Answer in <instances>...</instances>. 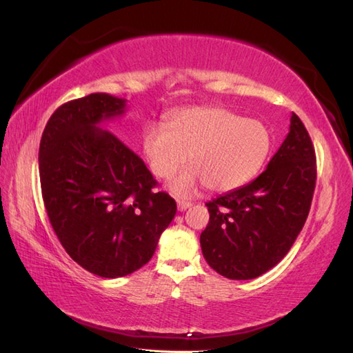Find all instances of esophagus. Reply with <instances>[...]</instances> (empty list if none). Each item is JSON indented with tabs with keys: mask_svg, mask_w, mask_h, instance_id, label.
Returning <instances> with one entry per match:
<instances>
[{
	"mask_svg": "<svg viewBox=\"0 0 353 353\" xmlns=\"http://www.w3.org/2000/svg\"><path fill=\"white\" fill-rule=\"evenodd\" d=\"M191 206V203L190 201H183V200H177V209L181 212H183V211H186V209H188Z\"/></svg>",
	"mask_w": 353,
	"mask_h": 353,
	"instance_id": "obj_1",
	"label": "esophagus"
}]
</instances>
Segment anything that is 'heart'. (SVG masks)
Instances as JSON below:
<instances>
[{"label": "heart", "instance_id": "heart-1", "mask_svg": "<svg viewBox=\"0 0 353 353\" xmlns=\"http://www.w3.org/2000/svg\"><path fill=\"white\" fill-rule=\"evenodd\" d=\"M272 147L267 127L220 106L181 110L167 125L148 124L142 132V150L153 174L171 179L183 165L171 190L181 196L200 185L226 192L245 185L264 165Z\"/></svg>", "mask_w": 353, "mask_h": 353}]
</instances>
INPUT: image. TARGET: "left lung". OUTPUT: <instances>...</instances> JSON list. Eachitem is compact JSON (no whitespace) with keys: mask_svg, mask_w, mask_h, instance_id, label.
I'll list each match as a JSON object with an SVG mask.
<instances>
[{"mask_svg":"<svg viewBox=\"0 0 353 353\" xmlns=\"http://www.w3.org/2000/svg\"><path fill=\"white\" fill-rule=\"evenodd\" d=\"M316 179L312 141L292 114L287 138L265 171L206 203L209 223L200 244L208 264L235 281L254 279L279 264L308 219Z\"/></svg>","mask_w":353,"mask_h":353,"instance_id":"8db88e82","label":"left lung"}]
</instances>
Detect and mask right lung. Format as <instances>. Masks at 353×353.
Masks as SVG:
<instances>
[{"mask_svg": "<svg viewBox=\"0 0 353 353\" xmlns=\"http://www.w3.org/2000/svg\"><path fill=\"white\" fill-rule=\"evenodd\" d=\"M125 100L91 94L54 110L39 145L45 209L66 253L101 277H123L152 259L177 206L144 161L99 124Z\"/></svg>", "mask_w": 353, "mask_h": 353, "instance_id": "add662e5", "label": "right lung"}]
</instances>
